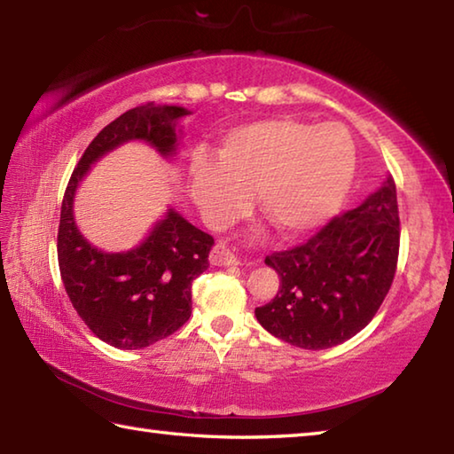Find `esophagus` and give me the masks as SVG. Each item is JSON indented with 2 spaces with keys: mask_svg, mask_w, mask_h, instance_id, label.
I'll return each mask as SVG.
<instances>
[{
  "mask_svg": "<svg viewBox=\"0 0 454 454\" xmlns=\"http://www.w3.org/2000/svg\"><path fill=\"white\" fill-rule=\"evenodd\" d=\"M210 262L214 266H232V263H238L236 255L228 250L224 242H216V246H214L210 252Z\"/></svg>",
  "mask_w": 454,
  "mask_h": 454,
  "instance_id": "obj_1",
  "label": "esophagus"
}]
</instances>
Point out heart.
<instances>
[{
    "label": "heart",
    "mask_w": 454,
    "mask_h": 454,
    "mask_svg": "<svg viewBox=\"0 0 454 454\" xmlns=\"http://www.w3.org/2000/svg\"><path fill=\"white\" fill-rule=\"evenodd\" d=\"M356 172V145L335 122L276 117L236 127L214 162L194 159L191 192L214 226H226L255 194L260 210L284 234H303L340 208Z\"/></svg>",
    "instance_id": "obj_1"
}]
</instances>
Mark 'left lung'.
Returning <instances> with one entry per match:
<instances>
[{"mask_svg": "<svg viewBox=\"0 0 454 454\" xmlns=\"http://www.w3.org/2000/svg\"><path fill=\"white\" fill-rule=\"evenodd\" d=\"M399 206L389 176L375 194L327 222L308 242L266 255L279 276L274 300L255 308L271 335L327 349L359 333L389 294L399 260Z\"/></svg>", "mask_w": 454, "mask_h": 454, "instance_id": "8db88e82", "label": "left lung"}]
</instances>
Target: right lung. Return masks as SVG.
<instances>
[{
	"label": "right lung",
	"mask_w": 454,
	"mask_h": 454,
	"mask_svg": "<svg viewBox=\"0 0 454 454\" xmlns=\"http://www.w3.org/2000/svg\"><path fill=\"white\" fill-rule=\"evenodd\" d=\"M183 106L138 105L98 133L65 188L57 260L73 308L98 340L119 349H143L183 327L192 313V279L208 268L214 244L178 212L153 228L138 248L105 254L90 246L73 220V196L90 164L127 141H146L162 156L176 151Z\"/></svg>",
	"instance_id": "obj_1"
}]
</instances>
